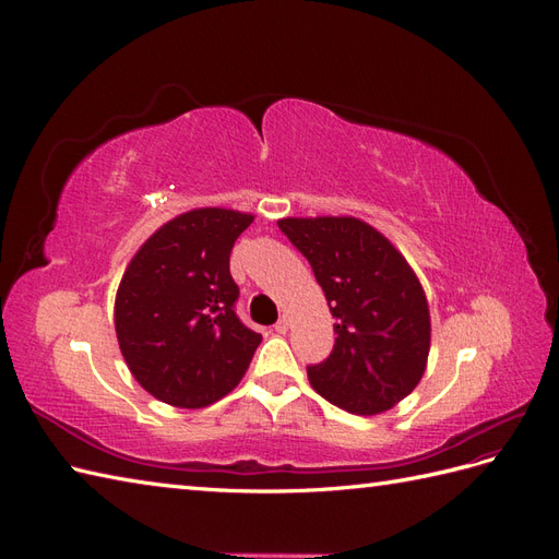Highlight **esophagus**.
<instances>
[{"instance_id":"34e87169","label":"esophagus","mask_w":559,"mask_h":559,"mask_svg":"<svg viewBox=\"0 0 559 559\" xmlns=\"http://www.w3.org/2000/svg\"><path fill=\"white\" fill-rule=\"evenodd\" d=\"M289 326H292V319H289V317H286V314H282V317L277 319V324H275V331H277V333H286V331H289Z\"/></svg>"}]
</instances>
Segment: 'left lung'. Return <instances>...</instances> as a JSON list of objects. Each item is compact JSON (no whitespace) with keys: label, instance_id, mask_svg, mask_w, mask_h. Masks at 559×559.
<instances>
[{"label":"left lung","instance_id":"1","mask_svg":"<svg viewBox=\"0 0 559 559\" xmlns=\"http://www.w3.org/2000/svg\"><path fill=\"white\" fill-rule=\"evenodd\" d=\"M335 317L329 359L308 366L319 396L354 415H378L425 376L431 319L413 267L382 233L354 216L282 218Z\"/></svg>","mask_w":559,"mask_h":559}]
</instances>
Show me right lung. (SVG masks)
Masks as SVG:
<instances>
[{
  "instance_id": "add662e5",
  "label": "right lung",
  "mask_w": 559,
  "mask_h": 559,
  "mask_svg": "<svg viewBox=\"0 0 559 559\" xmlns=\"http://www.w3.org/2000/svg\"><path fill=\"white\" fill-rule=\"evenodd\" d=\"M251 214L202 207L160 226L118 284V347L151 396L205 408L233 392L261 343L235 314L230 251Z\"/></svg>"
}]
</instances>
